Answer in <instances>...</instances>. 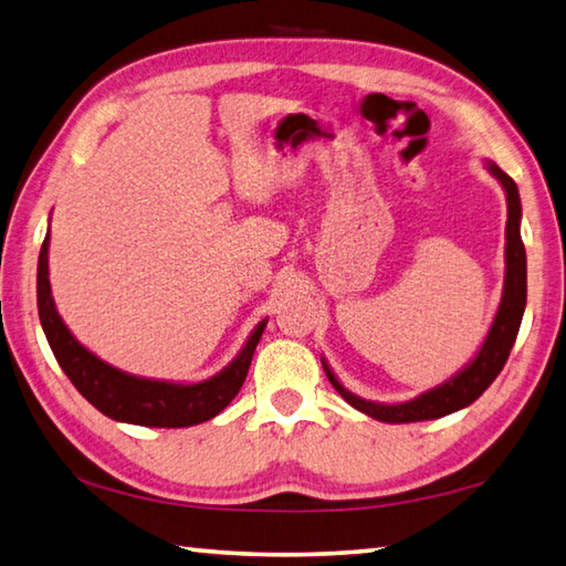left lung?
Listing matches in <instances>:
<instances>
[{"label": "left lung", "instance_id": "8db88e82", "mask_svg": "<svg viewBox=\"0 0 566 566\" xmlns=\"http://www.w3.org/2000/svg\"><path fill=\"white\" fill-rule=\"evenodd\" d=\"M486 168L491 176L501 182L505 190V202H509V222H505V281H503V295L501 305L495 310V317L491 322V329L483 339L481 349L476 352L461 371H457L452 378H447L444 384L424 390L418 398L406 402H376L366 400L361 396H354L352 390L339 384V378L334 376L329 364L322 359V368L329 378V384L337 388V394L349 402L352 408L361 410L364 415L380 422H422V420H437L444 415H452L461 408H467L474 402L483 390H486L495 376L501 374V368L509 361V354L515 344L517 329H521L523 313H525V300H527V261H525V247L521 237V195H517L515 180L503 172L493 160H486Z\"/></svg>", "mask_w": 566, "mask_h": 566}]
</instances>
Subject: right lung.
I'll return each instance as SVG.
<instances>
[{
    "mask_svg": "<svg viewBox=\"0 0 566 566\" xmlns=\"http://www.w3.org/2000/svg\"><path fill=\"white\" fill-rule=\"evenodd\" d=\"M49 244L51 234H45L36 275L41 327L65 376L102 415L117 422L144 424V428H190V424L212 420L234 400L249 374L251 356L269 325V317L253 327L244 347L222 371L198 380V384H176V380L126 374L83 347L67 329L63 317L57 315L49 281Z\"/></svg>",
    "mask_w": 566,
    "mask_h": 566,
    "instance_id": "add662e5",
    "label": "right lung"
}]
</instances>
